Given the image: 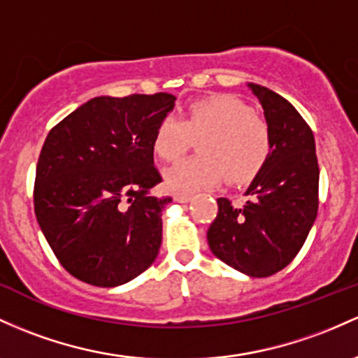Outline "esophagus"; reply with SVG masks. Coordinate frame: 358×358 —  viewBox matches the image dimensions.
<instances>
[{
	"label": "esophagus",
	"instance_id": "esophagus-1",
	"mask_svg": "<svg viewBox=\"0 0 358 358\" xmlns=\"http://www.w3.org/2000/svg\"><path fill=\"white\" fill-rule=\"evenodd\" d=\"M173 199L176 200V202H188V200L192 199L190 194H185V192H176V194H173Z\"/></svg>",
	"mask_w": 358,
	"mask_h": 358
}]
</instances>
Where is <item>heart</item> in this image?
<instances>
[{"mask_svg": "<svg viewBox=\"0 0 358 358\" xmlns=\"http://www.w3.org/2000/svg\"><path fill=\"white\" fill-rule=\"evenodd\" d=\"M194 139H200V156L180 161L164 175L171 190H203L226 178L246 185L265 168L273 146L266 120L227 93L190 101L182 120L164 117L155 127L151 146L159 159L171 163L185 155Z\"/></svg>", "mask_w": 358, "mask_h": 358, "instance_id": "b5f03b06", "label": "heart"}]
</instances>
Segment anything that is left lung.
<instances>
[{"instance_id":"left-lung-1","label":"left lung","mask_w":358,"mask_h":358,"mask_svg":"<svg viewBox=\"0 0 358 358\" xmlns=\"http://www.w3.org/2000/svg\"><path fill=\"white\" fill-rule=\"evenodd\" d=\"M260 100L272 134V155L246 195L243 209L217 199V215L207 231L210 251L250 277H270L296 258L320 206V166L308 122L285 98L248 85Z\"/></svg>"}]
</instances>
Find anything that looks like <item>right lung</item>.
Listing matches in <instances>:
<instances>
[{
  "label": "right lung",
  "mask_w": 358,
  "mask_h": 358,
  "mask_svg": "<svg viewBox=\"0 0 358 358\" xmlns=\"http://www.w3.org/2000/svg\"><path fill=\"white\" fill-rule=\"evenodd\" d=\"M170 93L96 96L50 129L37 161L35 217L73 277L115 287L151 266L161 246L163 182L151 137Z\"/></svg>",
  "instance_id": "obj_1"
}]
</instances>
